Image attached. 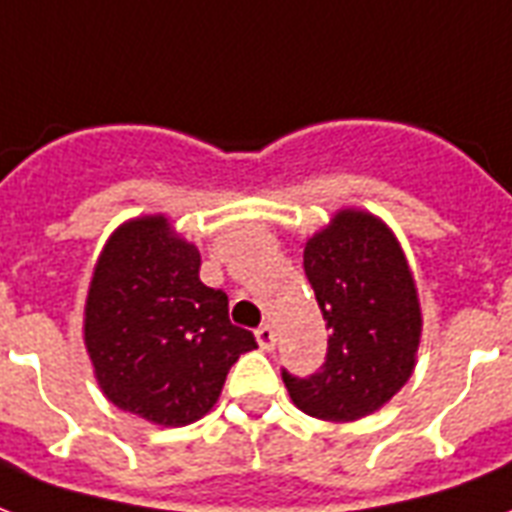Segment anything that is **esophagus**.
<instances>
[{
	"instance_id": "1",
	"label": "esophagus",
	"mask_w": 512,
	"mask_h": 512,
	"mask_svg": "<svg viewBox=\"0 0 512 512\" xmlns=\"http://www.w3.org/2000/svg\"><path fill=\"white\" fill-rule=\"evenodd\" d=\"M255 338H257V346L263 351H271L276 346V333H273L271 325H263L255 330Z\"/></svg>"
}]
</instances>
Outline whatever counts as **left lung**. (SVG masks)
Here are the masks:
<instances>
[{"label":"left lung","instance_id":"8db88e82","mask_svg":"<svg viewBox=\"0 0 512 512\" xmlns=\"http://www.w3.org/2000/svg\"><path fill=\"white\" fill-rule=\"evenodd\" d=\"M303 271L327 322L322 368L282 370L292 403L325 421L378 411L411 378L421 335L416 284L392 230L373 214H335L306 241Z\"/></svg>","mask_w":512,"mask_h":512}]
</instances>
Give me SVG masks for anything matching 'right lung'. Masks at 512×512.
<instances>
[{"label":"right lung","mask_w":512,"mask_h":512,"mask_svg":"<svg viewBox=\"0 0 512 512\" xmlns=\"http://www.w3.org/2000/svg\"><path fill=\"white\" fill-rule=\"evenodd\" d=\"M201 255L166 217L109 236L85 303V346L101 392L120 411L185 427L212 411L255 335L228 319V295L198 279Z\"/></svg>","instance_id":"add662e5"}]
</instances>
